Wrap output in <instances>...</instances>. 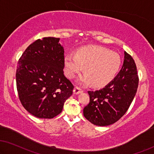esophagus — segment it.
I'll list each match as a JSON object with an SVG mask.
<instances>
[{
	"instance_id": "obj_1",
	"label": "esophagus",
	"mask_w": 154,
	"mask_h": 154,
	"mask_svg": "<svg viewBox=\"0 0 154 154\" xmlns=\"http://www.w3.org/2000/svg\"><path fill=\"white\" fill-rule=\"evenodd\" d=\"M73 92H74L75 94H76V95H77V94L82 93V92H83V90L80 88L79 87L76 86V87H75V88H74V90H73Z\"/></svg>"
}]
</instances>
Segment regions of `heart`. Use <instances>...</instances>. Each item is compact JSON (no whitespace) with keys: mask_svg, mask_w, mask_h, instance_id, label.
<instances>
[{"mask_svg":"<svg viewBox=\"0 0 154 154\" xmlns=\"http://www.w3.org/2000/svg\"><path fill=\"white\" fill-rule=\"evenodd\" d=\"M66 73L70 78L75 77L84 67L86 74L79 78V84L87 85L93 82L95 86H102L113 79L121 66L118 53L107 48L91 46L69 54L64 59Z\"/></svg>","mask_w":154,"mask_h":154,"instance_id":"1","label":"heart"}]
</instances>
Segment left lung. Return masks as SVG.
Returning <instances> with one entry per match:
<instances>
[{"label": "left lung", "mask_w": 154, "mask_h": 154, "mask_svg": "<svg viewBox=\"0 0 154 154\" xmlns=\"http://www.w3.org/2000/svg\"><path fill=\"white\" fill-rule=\"evenodd\" d=\"M136 63L125 52L123 66L118 75L100 90L88 91L90 102L84 108V116L93 125L104 127L120 120L127 111L138 86Z\"/></svg>", "instance_id": "obj_1"}]
</instances>
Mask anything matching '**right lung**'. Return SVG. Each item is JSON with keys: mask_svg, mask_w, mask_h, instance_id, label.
I'll return each instance as SVG.
<instances>
[{"mask_svg": "<svg viewBox=\"0 0 154 154\" xmlns=\"http://www.w3.org/2000/svg\"><path fill=\"white\" fill-rule=\"evenodd\" d=\"M59 38L37 39L18 62L16 81L25 109L38 118L51 119L62 111L74 86L63 75L64 50Z\"/></svg>", "mask_w": 154, "mask_h": 154, "instance_id": "obj_1", "label": "right lung"}]
</instances>
